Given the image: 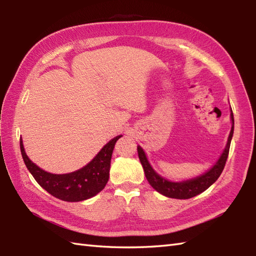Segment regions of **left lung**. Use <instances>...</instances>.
<instances>
[{
  "mask_svg": "<svg viewBox=\"0 0 256 256\" xmlns=\"http://www.w3.org/2000/svg\"><path fill=\"white\" fill-rule=\"evenodd\" d=\"M231 120H232L231 132L229 135V138H228L226 148L224 150V153H222V155L220 156L219 160L216 162V164L212 167L209 172H206V174H204V175H201L197 178L190 179V180L182 182H168L167 179L160 177L158 174H156L153 168L150 167L142 148H140V146H138V158L140 160V164H142L144 168L146 179L148 180L150 186L153 187L156 192L166 196V197L175 198V199L192 198L194 196L204 192L206 189H208L211 184L220 177L221 172L226 166L228 156H229V150H230V144H231V140L233 135V130H234V118H233L232 110H231Z\"/></svg>",
  "mask_w": 256,
  "mask_h": 256,
  "instance_id": "8db88e82",
  "label": "left lung"
}]
</instances>
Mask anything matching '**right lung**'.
I'll list each match as a JSON object with an SVG mask.
<instances>
[{
  "mask_svg": "<svg viewBox=\"0 0 256 256\" xmlns=\"http://www.w3.org/2000/svg\"><path fill=\"white\" fill-rule=\"evenodd\" d=\"M120 138L121 135L103 146L99 154L88 165L77 172L64 175H55L40 170L27 157L22 138L20 140V146L27 170L35 180L54 197L74 202L94 197L106 187L108 180L112 152Z\"/></svg>",
  "mask_w": 256,
  "mask_h": 256,
  "instance_id": "1",
  "label": "right lung"
}]
</instances>
